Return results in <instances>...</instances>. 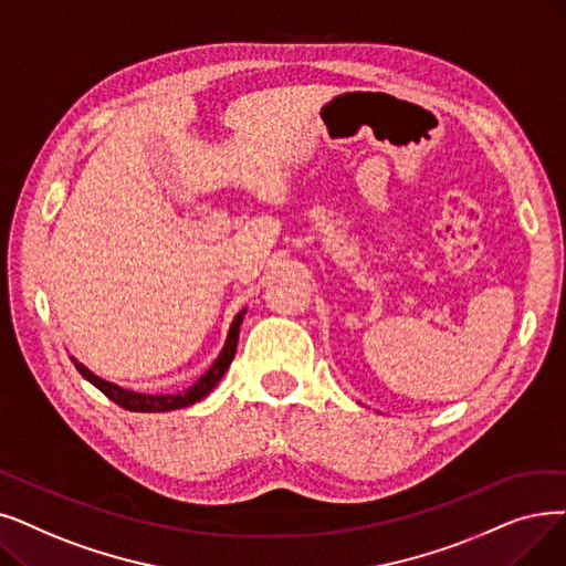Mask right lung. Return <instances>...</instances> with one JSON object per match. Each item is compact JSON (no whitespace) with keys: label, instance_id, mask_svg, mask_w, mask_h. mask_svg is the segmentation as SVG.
I'll list each match as a JSON object with an SVG mask.
<instances>
[{"label":"right lung","instance_id":"obj_1","mask_svg":"<svg viewBox=\"0 0 566 566\" xmlns=\"http://www.w3.org/2000/svg\"><path fill=\"white\" fill-rule=\"evenodd\" d=\"M242 316H244V310L235 314L233 324L229 328V337H227V344L222 354L217 356V360L210 365V370L196 381L193 386H189L187 390L178 392V396H147V392H136V390H127L122 388L117 384H111L102 377H96L94 373H90L87 367L83 363H78L76 358L71 356L73 365H76V370L92 384L99 388L104 396L108 400H113L115 405H119L122 409H129V411H174V409H182V407H189L193 402H199L201 398H206L208 392L217 386V381L224 377V373L229 370V365L235 356V349H238V335H240V324H242Z\"/></svg>","mask_w":566,"mask_h":566}]
</instances>
